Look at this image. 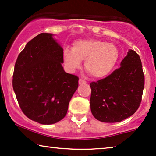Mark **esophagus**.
Instances as JSON below:
<instances>
[{"mask_svg": "<svg viewBox=\"0 0 156 156\" xmlns=\"http://www.w3.org/2000/svg\"><path fill=\"white\" fill-rule=\"evenodd\" d=\"M78 83H79L80 85H81V84H85V83H86V80H84L81 79V78H80V79H79V81H78Z\"/></svg>", "mask_w": 156, "mask_h": 156, "instance_id": "34e87169", "label": "esophagus"}]
</instances>
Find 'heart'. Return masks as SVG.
Instances as JSON below:
<instances>
[{
    "label": "heart",
    "mask_w": 156,
    "mask_h": 156,
    "mask_svg": "<svg viewBox=\"0 0 156 156\" xmlns=\"http://www.w3.org/2000/svg\"><path fill=\"white\" fill-rule=\"evenodd\" d=\"M119 51L113 43L95 39H83L73 43L72 49L63 51V61L70 72L80 68L85 61V69L93 78H103L117 63Z\"/></svg>",
    "instance_id": "b5f03b06"
}]
</instances>
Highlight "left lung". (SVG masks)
<instances>
[{
    "instance_id": "left-lung-1",
    "label": "left lung",
    "mask_w": 156,
    "mask_h": 156,
    "mask_svg": "<svg viewBox=\"0 0 156 156\" xmlns=\"http://www.w3.org/2000/svg\"><path fill=\"white\" fill-rule=\"evenodd\" d=\"M140 56L129 50L118 69L103 79L90 83V110L103 123H117L138 110L144 88Z\"/></svg>"
}]
</instances>
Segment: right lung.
Listing matches in <instances>:
<instances>
[{
	"instance_id": "obj_1",
	"label": "right lung",
	"mask_w": 156,
	"mask_h": 156,
	"mask_svg": "<svg viewBox=\"0 0 156 156\" xmlns=\"http://www.w3.org/2000/svg\"><path fill=\"white\" fill-rule=\"evenodd\" d=\"M52 33H43L27 43L18 55L13 88L22 111L43 125L65 117L78 87V78L65 72L63 49Z\"/></svg>"
}]
</instances>
